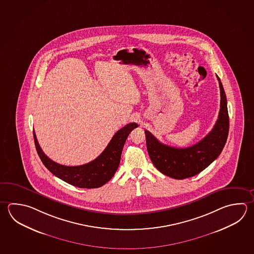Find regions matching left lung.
Returning a JSON list of instances; mask_svg holds the SVG:
<instances>
[{"mask_svg": "<svg viewBox=\"0 0 254 254\" xmlns=\"http://www.w3.org/2000/svg\"><path fill=\"white\" fill-rule=\"evenodd\" d=\"M220 88V110L213 129L204 138L187 148H176L163 144L145 130L146 147L153 165L169 177L183 180L201 173L219 156L229 131V116L224 87Z\"/></svg>", "mask_w": 254, "mask_h": 254, "instance_id": "1", "label": "left lung"}]
</instances>
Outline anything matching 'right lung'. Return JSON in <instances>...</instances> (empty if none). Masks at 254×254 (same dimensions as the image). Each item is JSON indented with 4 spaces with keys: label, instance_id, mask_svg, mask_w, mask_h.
I'll use <instances>...</instances> for the list:
<instances>
[{
    "label": "right lung",
    "instance_id": "add662e5",
    "mask_svg": "<svg viewBox=\"0 0 254 254\" xmlns=\"http://www.w3.org/2000/svg\"><path fill=\"white\" fill-rule=\"evenodd\" d=\"M136 123H129L116 133L105 150L93 161L79 166H65L48 158L44 153L33 131L34 142L39 158L48 171L55 176L72 186L83 189H95L103 186L114 176L120 165L125 142Z\"/></svg>",
    "mask_w": 254,
    "mask_h": 254
}]
</instances>
